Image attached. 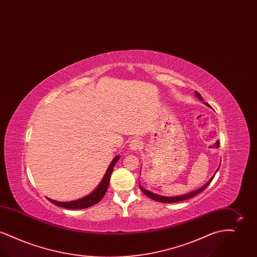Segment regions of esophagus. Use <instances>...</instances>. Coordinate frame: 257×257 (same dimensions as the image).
<instances>
[{
	"label": "esophagus",
	"instance_id": "esophagus-1",
	"mask_svg": "<svg viewBox=\"0 0 257 257\" xmlns=\"http://www.w3.org/2000/svg\"><path fill=\"white\" fill-rule=\"evenodd\" d=\"M129 147H130V149H132V150H138L140 147H142V142L138 139H134L130 142Z\"/></svg>",
	"mask_w": 257,
	"mask_h": 257
}]
</instances>
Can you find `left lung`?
<instances>
[{
  "label": "left lung",
  "instance_id": "1",
  "mask_svg": "<svg viewBox=\"0 0 257 257\" xmlns=\"http://www.w3.org/2000/svg\"><path fill=\"white\" fill-rule=\"evenodd\" d=\"M196 95L198 97V99H200L201 101H203V99L201 97V95L196 91ZM215 176V175H214ZM214 176L208 181L207 183L205 184L202 188H200V189H198V190H196L195 192H193V193H189V194H187V195H183V196H158V195H155V194H153V193H151V192H148L147 190L146 189H144L143 187H141L140 186V188H141V190H142V192L146 195V196H148V197H150L151 199H153V200H156V201H158V202H163V203H173V202H178V201H182V200H186V199H189V198H191V197H193V196H196V195H198L199 193H201L203 190H205L206 189V187H207L209 184L211 183V181L213 180V178H214Z\"/></svg>",
  "mask_w": 257,
  "mask_h": 257
}]
</instances>
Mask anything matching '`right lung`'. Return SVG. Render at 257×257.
<instances>
[{
	"label": "right lung",
	"instance_id": "1",
	"mask_svg": "<svg viewBox=\"0 0 257 257\" xmlns=\"http://www.w3.org/2000/svg\"><path fill=\"white\" fill-rule=\"evenodd\" d=\"M119 159V156L114 157L112 162L110 163L106 174L104 175V178L102 179L101 183L99 184L96 190L94 192H92L90 195L86 196L84 198L78 199V200H74V201H69V202H60V201H56V200H52L49 199L52 203H54L55 205H58L60 207L67 208V209H84V208L90 207L94 204L98 203L107 192L109 184H110V175L113 170L114 165L116 164V162Z\"/></svg>",
	"mask_w": 257,
	"mask_h": 257
}]
</instances>
